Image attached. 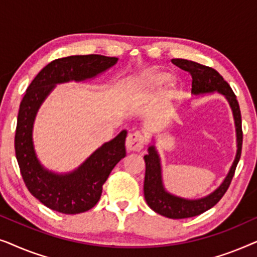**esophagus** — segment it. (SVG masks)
<instances>
[{"label":"esophagus","instance_id":"esophagus-1","mask_svg":"<svg viewBox=\"0 0 257 257\" xmlns=\"http://www.w3.org/2000/svg\"><path fill=\"white\" fill-rule=\"evenodd\" d=\"M144 144H145V140H144V137L140 132H133L130 133L126 138V149L130 152H139V151L143 150Z\"/></svg>","mask_w":257,"mask_h":257}]
</instances>
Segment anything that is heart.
I'll list each match as a JSON object with an SVG mask.
<instances>
[{
	"instance_id": "1",
	"label": "heart",
	"mask_w": 257,
	"mask_h": 257,
	"mask_svg": "<svg viewBox=\"0 0 257 257\" xmlns=\"http://www.w3.org/2000/svg\"><path fill=\"white\" fill-rule=\"evenodd\" d=\"M171 75L168 72L161 71V70L153 69L150 71L145 72L140 78V85L146 87V89H161V87L166 85L171 80Z\"/></svg>"
}]
</instances>
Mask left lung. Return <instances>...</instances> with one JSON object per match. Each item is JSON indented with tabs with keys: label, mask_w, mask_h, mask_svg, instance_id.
<instances>
[{
	"label": "left lung",
	"mask_w": 257,
	"mask_h": 257,
	"mask_svg": "<svg viewBox=\"0 0 257 257\" xmlns=\"http://www.w3.org/2000/svg\"><path fill=\"white\" fill-rule=\"evenodd\" d=\"M172 63L179 68L185 70L191 73L192 76V93L198 96V94L219 92L226 97L229 103L231 111H233L235 127H236V142H237V151L236 157L233 165H231L229 172H228L226 179L222 184L217 187L213 193L205 198L188 200L184 198H179L171 193L166 192L163 185V178H161V165L160 158L158 156L156 147L153 145L149 147V154L144 157L146 164L145 172V181H144V195L147 205L154 212L160 214V215L170 217V219H186V217H192L200 215L205 213L206 210L212 208L220 201L221 198L227 192L229 187L231 179L234 177L235 170H236L237 163L241 157L242 150V120H241V111L238 106L236 96L231 90L223 77L220 75L216 70L209 66L199 64L196 62L188 61V59L174 58Z\"/></svg>",
	"instance_id": "1"
}]
</instances>
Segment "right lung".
<instances>
[{
    "mask_svg": "<svg viewBox=\"0 0 257 257\" xmlns=\"http://www.w3.org/2000/svg\"><path fill=\"white\" fill-rule=\"evenodd\" d=\"M101 55H78L58 58L38 72L28 86L20 105L15 135V152L27 188L48 208L63 214H79L96 206L103 185L113 167L126 156L127 132L94 151L80 166L66 174L48 171L38 161L33 144V126L38 108L56 84L92 78L117 63Z\"/></svg>",
    "mask_w": 257,
    "mask_h": 257,
    "instance_id": "1",
    "label": "right lung"
}]
</instances>
